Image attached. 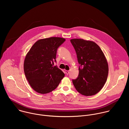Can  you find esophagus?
<instances>
[{
	"label": "esophagus",
	"instance_id": "obj_1",
	"mask_svg": "<svg viewBox=\"0 0 129 129\" xmlns=\"http://www.w3.org/2000/svg\"><path fill=\"white\" fill-rule=\"evenodd\" d=\"M65 72H66V75H68L69 74V70H66V71H65Z\"/></svg>",
	"mask_w": 129,
	"mask_h": 129
}]
</instances>
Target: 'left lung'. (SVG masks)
Listing matches in <instances>:
<instances>
[{
	"instance_id": "8db88e82",
	"label": "left lung",
	"mask_w": 129,
	"mask_h": 129,
	"mask_svg": "<svg viewBox=\"0 0 129 129\" xmlns=\"http://www.w3.org/2000/svg\"><path fill=\"white\" fill-rule=\"evenodd\" d=\"M70 42L80 65L79 76L72 80L73 84L82 95H93L102 89L107 79L109 68L105 55L94 42L81 39Z\"/></svg>"
}]
</instances>
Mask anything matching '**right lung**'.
Returning <instances> with one entry per match:
<instances>
[{"mask_svg":"<svg viewBox=\"0 0 129 129\" xmlns=\"http://www.w3.org/2000/svg\"><path fill=\"white\" fill-rule=\"evenodd\" d=\"M65 39L51 37L40 39L31 47L25 57L24 71L31 88L41 94L50 92L56 89L65 75L57 66L58 48Z\"/></svg>","mask_w":129,"mask_h":129,"instance_id":"1","label":"right lung"}]
</instances>
